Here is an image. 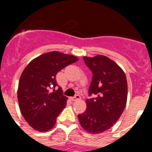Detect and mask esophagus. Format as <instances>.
Returning a JSON list of instances; mask_svg holds the SVG:
<instances>
[{
  "instance_id": "34e87169",
  "label": "esophagus",
  "mask_w": 152,
  "mask_h": 152,
  "mask_svg": "<svg viewBox=\"0 0 152 152\" xmlns=\"http://www.w3.org/2000/svg\"><path fill=\"white\" fill-rule=\"evenodd\" d=\"M80 95H76V96H75L74 97L71 98V100H72V101H77V100H80Z\"/></svg>"
}]
</instances>
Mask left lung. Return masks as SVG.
Here are the masks:
<instances>
[{"label": "left lung", "instance_id": "left-lung-1", "mask_svg": "<svg viewBox=\"0 0 152 152\" xmlns=\"http://www.w3.org/2000/svg\"><path fill=\"white\" fill-rule=\"evenodd\" d=\"M83 58L92 72L89 94L95 98L86 100L85 112L77 118L87 132L100 134L110 129L121 116L127 102V80L123 70L107 56Z\"/></svg>", "mask_w": 152, "mask_h": 152}]
</instances>
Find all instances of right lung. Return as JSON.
Returning a JSON list of instances; mask_svg holds the SVG:
<instances>
[{"mask_svg": "<svg viewBox=\"0 0 152 152\" xmlns=\"http://www.w3.org/2000/svg\"><path fill=\"white\" fill-rule=\"evenodd\" d=\"M77 60L72 55L49 52L35 58L23 71L17 89L19 107L25 120L36 131L52 129L66 107L68 97L62 94L61 88L53 92L50 89L57 86L56 74Z\"/></svg>", "mask_w": 152, "mask_h": 152, "instance_id": "right-lung-1", "label": "right lung"}]
</instances>
